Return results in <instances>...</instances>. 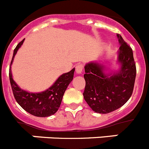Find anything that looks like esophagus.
<instances>
[{"label": "esophagus", "instance_id": "1", "mask_svg": "<svg viewBox=\"0 0 149 149\" xmlns=\"http://www.w3.org/2000/svg\"><path fill=\"white\" fill-rule=\"evenodd\" d=\"M83 67H84V65H83L82 64H77L75 67L76 74H80L82 73Z\"/></svg>", "mask_w": 149, "mask_h": 149}]
</instances>
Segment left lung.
Wrapping results in <instances>:
<instances>
[{
	"mask_svg": "<svg viewBox=\"0 0 149 149\" xmlns=\"http://www.w3.org/2000/svg\"><path fill=\"white\" fill-rule=\"evenodd\" d=\"M120 45L118 51V71L107 68L100 62L86 63L84 75L86 86L84 98L90 108L106 114L120 108L131 98L136 78V64L133 51L117 34Z\"/></svg>",
	"mask_w": 149,
	"mask_h": 149,
	"instance_id": "obj_1",
	"label": "left lung"
}]
</instances>
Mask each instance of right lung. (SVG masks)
I'll return each instance as SVG.
<instances>
[{"mask_svg": "<svg viewBox=\"0 0 149 149\" xmlns=\"http://www.w3.org/2000/svg\"><path fill=\"white\" fill-rule=\"evenodd\" d=\"M24 41V39L18 43L14 50L10 67L9 75L13 95L18 104L31 115L38 117L50 116L58 110L65 91L73 79L75 68H72L70 72L61 74L52 86L41 93H30L21 89L13 80L11 65L17 51L22 47Z\"/></svg>", "mask_w": 149, "mask_h": 149, "instance_id": "add662e5", "label": "right lung"}]
</instances>
